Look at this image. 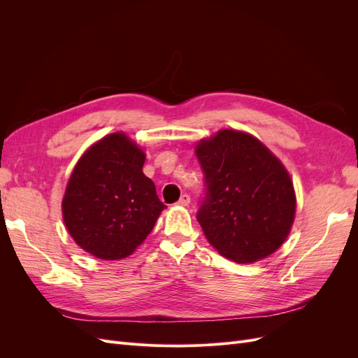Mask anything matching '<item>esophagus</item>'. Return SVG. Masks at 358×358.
Masks as SVG:
<instances>
[{
  "mask_svg": "<svg viewBox=\"0 0 358 358\" xmlns=\"http://www.w3.org/2000/svg\"><path fill=\"white\" fill-rule=\"evenodd\" d=\"M189 201H191V199H189L188 194H183V196L179 199L178 204H180V206H188V204H189Z\"/></svg>",
  "mask_w": 358,
  "mask_h": 358,
  "instance_id": "obj_1",
  "label": "esophagus"
}]
</instances>
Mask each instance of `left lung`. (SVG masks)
Returning a JSON list of instances; mask_svg holds the SVG:
<instances>
[{
	"instance_id": "8db88e82",
	"label": "left lung",
	"mask_w": 358,
	"mask_h": 358,
	"mask_svg": "<svg viewBox=\"0 0 358 358\" xmlns=\"http://www.w3.org/2000/svg\"><path fill=\"white\" fill-rule=\"evenodd\" d=\"M206 196L197 221L225 258L254 263L285 242L296 213L287 169L251 134L221 129L197 145Z\"/></svg>"
}]
</instances>
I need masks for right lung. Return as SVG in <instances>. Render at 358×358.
Listing matches in <instances>:
<instances>
[{"label": "right lung", "instance_id": "right-lung-1", "mask_svg": "<svg viewBox=\"0 0 358 358\" xmlns=\"http://www.w3.org/2000/svg\"><path fill=\"white\" fill-rule=\"evenodd\" d=\"M145 154L124 133L103 137L76 164L62 200L70 236L86 252L121 259L152 231L162 209L143 175Z\"/></svg>", "mask_w": 358, "mask_h": 358}]
</instances>
